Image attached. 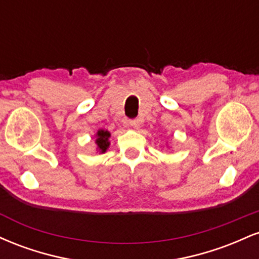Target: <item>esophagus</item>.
I'll use <instances>...</instances> for the list:
<instances>
[{
    "label": "esophagus",
    "mask_w": 259,
    "mask_h": 259,
    "mask_svg": "<svg viewBox=\"0 0 259 259\" xmlns=\"http://www.w3.org/2000/svg\"><path fill=\"white\" fill-rule=\"evenodd\" d=\"M127 125L129 126H132V127H139L140 126V120L139 119H132V120H129L127 121Z\"/></svg>",
    "instance_id": "esophagus-1"
}]
</instances>
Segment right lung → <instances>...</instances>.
Listing matches in <instances>:
<instances>
[{"label": "right lung", "mask_w": 259, "mask_h": 259, "mask_svg": "<svg viewBox=\"0 0 259 259\" xmlns=\"http://www.w3.org/2000/svg\"><path fill=\"white\" fill-rule=\"evenodd\" d=\"M109 136H111L109 132H107V130H103V129H100L99 132L96 133L97 150H99L101 153H105L107 148L109 147V141H108Z\"/></svg>", "instance_id": "obj_1"}]
</instances>
